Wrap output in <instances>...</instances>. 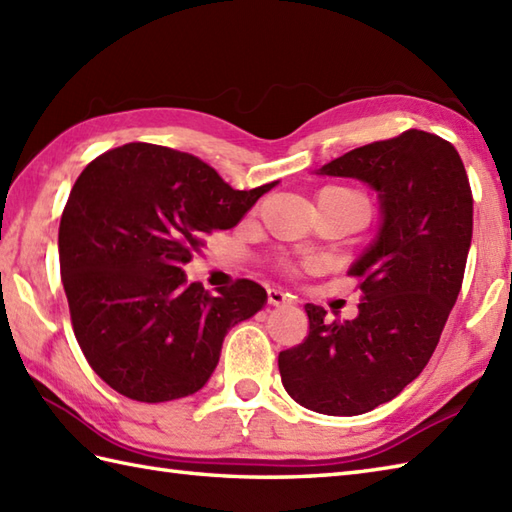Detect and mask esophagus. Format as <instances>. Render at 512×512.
<instances>
[{
	"label": "esophagus",
	"instance_id": "obj_1",
	"mask_svg": "<svg viewBox=\"0 0 512 512\" xmlns=\"http://www.w3.org/2000/svg\"><path fill=\"white\" fill-rule=\"evenodd\" d=\"M268 303H270V306H288V303H292V299H290V295H286L284 290L270 288L268 290Z\"/></svg>",
	"mask_w": 512,
	"mask_h": 512
}]
</instances>
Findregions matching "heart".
<instances>
[{
	"instance_id": "obj_1",
	"label": "heart",
	"mask_w": 512,
	"mask_h": 512,
	"mask_svg": "<svg viewBox=\"0 0 512 512\" xmlns=\"http://www.w3.org/2000/svg\"><path fill=\"white\" fill-rule=\"evenodd\" d=\"M330 191H339V193H345V195H352V198H361V200H365L363 195H358V193H354V191H347V189H330Z\"/></svg>"
}]
</instances>
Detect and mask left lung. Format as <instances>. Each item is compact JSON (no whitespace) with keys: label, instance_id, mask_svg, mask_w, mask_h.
<instances>
[{"label":"left lung","instance_id":"obj_1","mask_svg":"<svg viewBox=\"0 0 512 512\" xmlns=\"http://www.w3.org/2000/svg\"><path fill=\"white\" fill-rule=\"evenodd\" d=\"M314 173L365 182L380 224L350 266L361 279L358 317L328 323L308 303V339L279 354V374L301 407L358 416L396 398L436 350L462 288L473 195L455 147L420 129L356 147Z\"/></svg>","mask_w":512,"mask_h":512}]
</instances>
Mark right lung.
Returning <instances> with one entry per match:
<instances>
[{"label": "right lung", "mask_w": 512, "mask_h": 512, "mask_svg": "<svg viewBox=\"0 0 512 512\" xmlns=\"http://www.w3.org/2000/svg\"><path fill=\"white\" fill-rule=\"evenodd\" d=\"M277 184L239 191L200 158L147 143L105 151L83 169L61 215V279L76 341L118 394H195L228 330L266 306L255 281L211 297L182 268L206 235L233 228Z\"/></svg>", "instance_id": "1"}]
</instances>
